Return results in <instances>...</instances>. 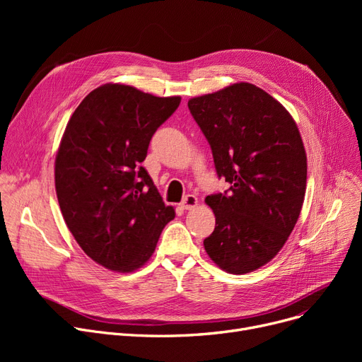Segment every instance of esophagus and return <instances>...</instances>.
I'll return each mask as SVG.
<instances>
[{
  "label": "esophagus",
  "instance_id": "obj_1",
  "mask_svg": "<svg viewBox=\"0 0 362 362\" xmlns=\"http://www.w3.org/2000/svg\"><path fill=\"white\" fill-rule=\"evenodd\" d=\"M197 205H198V198L195 195H186L180 202V206L183 210H192V208H195Z\"/></svg>",
  "mask_w": 362,
  "mask_h": 362
}]
</instances>
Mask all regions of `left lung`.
Masks as SVG:
<instances>
[{
    "label": "left lung",
    "instance_id": "left-lung-1",
    "mask_svg": "<svg viewBox=\"0 0 362 362\" xmlns=\"http://www.w3.org/2000/svg\"><path fill=\"white\" fill-rule=\"evenodd\" d=\"M192 117L230 187L205 198L216 229L204 248L232 274L254 272L286 243L307 187V154L289 111L252 83L191 98Z\"/></svg>",
    "mask_w": 362,
    "mask_h": 362
}]
</instances>
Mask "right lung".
I'll return each mask as SVG.
<instances>
[{
  "label": "right lung",
  "mask_w": 362,
  "mask_h": 362,
  "mask_svg": "<svg viewBox=\"0 0 362 362\" xmlns=\"http://www.w3.org/2000/svg\"><path fill=\"white\" fill-rule=\"evenodd\" d=\"M180 97H154L107 83L88 93L66 126L55 157V192L83 252L108 270H136L175 218L141 165L149 141Z\"/></svg>",
  "instance_id": "add662e5"
}]
</instances>
